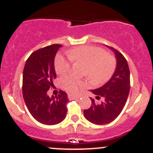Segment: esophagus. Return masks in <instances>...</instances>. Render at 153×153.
<instances>
[{
  "label": "esophagus",
  "instance_id": "esophagus-1",
  "mask_svg": "<svg viewBox=\"0 0 153 153\" xmlns=\"http://www.w3.org/2000/svg\"><path fill=\"white\" fill-rule=\"evenodd\" d=\"M68 98L69 99H79V98H80V96H76V95H72V94H68Z\"/></svg>",
  "mask_w": 153,
  "mask_h": 153
}]
</instances>
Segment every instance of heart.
Masks as SVG:
<instances>
[{
    "mask_svg": "<svg viewBox=\"0 0 153 153\" xmlns=\"http://www.w3.org/2000/svg\"><path fill=\"white\" fill-rule=\"evenodd\" d=\"M67 56L71 61L85 64L83 74L93 84L100 85L107 82L112 77L117 65L113 56L106 54L102 48L93 46H83L71 49L67 52ZM54 67L56 74L63 75L70 70V61L62 54H57L55 58ZM61 84L70 93H76L86 83L85 81L75 79L72 76H66L61 79Z\"/></svg>",
    "mask_w": 153,
    "mask_h": 153,
    "instance_id": "1",
    "label": "heart"
}]
</instances>
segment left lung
Returning <instances> with one entry per match:
<instances>
[{
    "label": "left lung",
    "mask_w": 153,
    "mask_h": 153,
    "mask_svg": "<svg viewBox=\"0 0 153 153\" xmlns=\"http://www.w3.org/2000/svg\"><path fill=\"white\" fill-rule=\"evenodd\" d=\"M107 47L116 55V70L107 83L100 88L90 90L97 100L103 98V102L96 104L94 99L90 98L91 106L83 111L85 118L96 125H105L117 119L125 106L130 90V73L126 58L113 47Z\"/></svg>",
    "instance_id": "obj_1"
}]
</instances>
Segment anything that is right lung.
Returning a JSON list of instances; mask_svg holds the SVG:
<instances>
[{
    "mask_svg": "<svg viewBox=\"0 0 153 153\" xmlns=\"http://www.w3.org/2000/svg\"><path fill=\"white\" fill-rule=\"evenodd\" d=\"M60 44H53L33 52L27 60L23 72V97L32 117L44 125H56L66 118L69 101L67 93L57 97L47 95L56 77L54 57Z\"/></svg>",
    "mask_w": 153,
    "mask_h": 153,
    "instance_id": "obj_1",
    "label": "right lung"
}]
</instances>
